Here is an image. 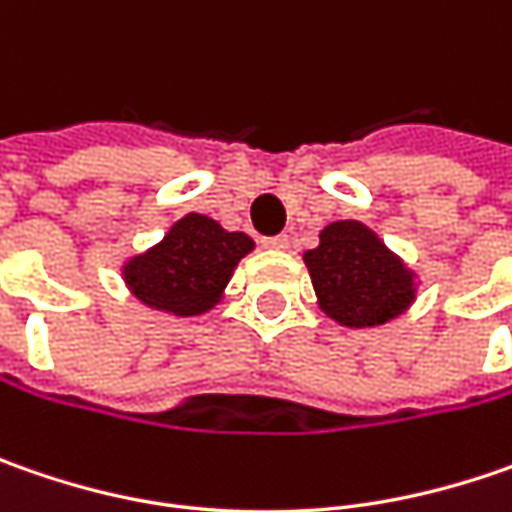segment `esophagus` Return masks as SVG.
<instances>
[{"label":"esophagus","mask_w":512,"mask_h":512,"mask_svg":"<svg viewBox=\"0 0 512 512\" xmlns=\"http://www.w3.org/2000/svg\"><path fill=\"white\" fill-rule=\"evenodd\" d=\"M262 245L270 250H287V236H270V239H262Z\"/></svg>","instance_id":"1"}]
</instances>
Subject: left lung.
<instances>
[{
  "mask_svg": "<svg viewBox=\"0 0 512 512\" xmlns=\"http://www.w3.org/2000/svg\"><path fill=\"white\" fill-rule=\"evenodd\" d=\"M305 265L322 313L342 327H382L416 302L419 273L404 265L376 230L339 219L319 230Z\"/></svg>",
  "mask_w": 512,
  "mask_h": 512,
  "instance_id": "obj_1",
  "label": "left lung"
}]
</instances>
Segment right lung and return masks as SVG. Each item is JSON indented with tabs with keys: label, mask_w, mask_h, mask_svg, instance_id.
<instances>
[{
	"label": "right lung",
	"mask_w": 512,
	"mask_h": 512,
	"mask_svg": "<svg viewBox=\"0 0 512 512\" xmlns=\"http://www.w3.org/2000/svg\"><path fill=\"white\" fill-rule=\"evenodd\" d=\"M256 242L225 230L205 213H185L142 253L122 262V279L133 299L170 316H202L225 299L236 265Z\"/></svg>",
	"instance_id": "1"
}]
</instances>
